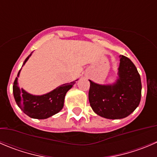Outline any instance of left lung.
<instances>
[{
  "label": "left lung",
  "instance_id": "obj_1",
  "mask_svg": "<svg viewBox=\"0 0 157 157\" xmlns=\"http://www.w3.org/2000/svg\"><path fill=\"white\" fill-rule=\"evenodd\" d=\"M119 80L113 85H99L90 80L89 101L93 110L107 119L127 117L139 106L141 99L140 76L133 62L120 56Z\"/></svg>",
  "mask_w": 157,
  "mask_h": 157
}]
</instances>
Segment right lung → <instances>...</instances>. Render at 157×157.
Listing matches in <instances>:
<instances>
[{
	"mask_svg": "<svg viewBox=\"0 0 157 157\" xmlns=\"http://www.w3.org/2000/svg\"><path fill=\"white\" fill-rule=\"evenodd\" d=\"M30 56L26 58L24 64ZM74 83L75 82L65 83L45 95L33 96L23 89L20 90L17 86V82L16 78L13 86V97L17 106L27 116L34 119H47L61 110L65 95Z\"/></svg>",
	"mask_w": 157,
	"mask_h": 157,
	"instance_id": "right-lung-1",
	"label": "right lung"
}]
</instances>
